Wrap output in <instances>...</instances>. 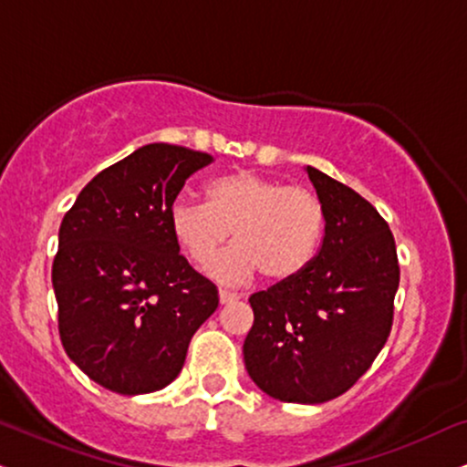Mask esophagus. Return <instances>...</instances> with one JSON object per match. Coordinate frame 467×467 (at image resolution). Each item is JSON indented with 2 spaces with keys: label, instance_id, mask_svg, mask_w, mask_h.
I'll return each mask as SVG.
<instances>
[{
  "label": "esophagus",
  "instance_id": "34e87169",
  "mask_svg": "<svg viewBox=\"0 0 467 467\" xmlns=\"http://www.w3.org/2000/svg\"><path fill=\"white\" fill-rule=\"evenodd\" d=\"M218 301H221V305H232L235 301H240V296L234 295V292L221 290V292H218Z\"/></svg>",
  "mask_w": 467,
  "mask_h": 467
}]
</instances>
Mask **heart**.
Instances as JSON below:
<instances>
[{"label": "heart", "instance_id": "obj_1", "mask_svg": "<svg viewBox=\"0 0 467 467\" xmlns=\"http://www.w3.org/2000/svg\"><path fill=\"white\" fill-rule=\"evenodd\" d=\"M175 243L194 264H205L232 231L236 244L207 264L221 284L296 277L312 264L322 240L320 201L303 188H287L260 172L238 171L207 183V201L177 197L169 207Z\"/></svg>", "mask_w": 467, "mask_h": 467}]
</instances>
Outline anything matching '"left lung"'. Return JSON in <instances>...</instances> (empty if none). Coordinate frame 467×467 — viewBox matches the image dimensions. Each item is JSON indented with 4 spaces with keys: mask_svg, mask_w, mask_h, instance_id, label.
Listing matches in <instances>:
<instances>
[{
    "mask_svg": "<svg viewBox=\"0 0 467 467\" xmlns=\"http://www.w3.org/2000/svg\"><path fill=\"white\" fill-rule=\"evenodd\" d=\"M325 214L318 255L296 277L249 298L244 366L264 394L320 405L353 388L392 329L399 290L394 235L368 201L305 166Z\"/></svg>",
    "mask_w": 467,
    "mask_h": 467,
    "instance_id": "left-lung-1",
    "label": "left lung"
}]
</instances>
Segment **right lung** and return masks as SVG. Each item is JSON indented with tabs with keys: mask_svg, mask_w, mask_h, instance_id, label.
Masks as SVG:
<instances>
[{
	"mask_svg": "<svg viewBox=\"0 0 467 467\" xmlns=\"http://www.w3.org/2000/svg\"><path fill=\"white\" fill-rule=\"evenodd\" d=\"M207 153L153 142L86 183L62 218L51 268L68 359L123 396L177 379L218 290L180 255L169 207Z\"/></svg>",
	"mask_w": 467,
	"mask_h": 467,
	"instance_id": "obj_1",
	"label": "right lung"
}]
</instances>
